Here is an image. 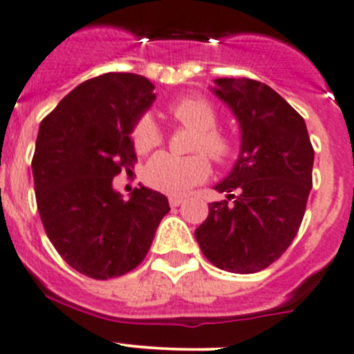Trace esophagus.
<instances>
[{
    "label": "esophagus",
    "instance_id": "34e87169",
    "mask_svg": "<svg viewBox=\"0 0 354 354\" xmlns=\"http://www.w3.org/2000/svg\"><path fill=\"white\" fill-rule=\"evenodd\" d=\"M185 202L183 197H176V195H171L169 197V205L171 207H178V205H181Z\"/></svg>",
    "mask_w": 354,
    "mask_h": 354
}]
</instances>
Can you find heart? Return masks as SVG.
<instances>
[{"mask_svg":"<svg viewBox=\"0 0 354 354\" xmlns=\"http://www.w3.org/2000/svg\"><path fill=\"white\" fill-rule=\"evenodd\" d=\"M167 114L185 128L195 131L188 157L162 152L153 156L143 167V181L162 194L183 195L211 173L209 155L214 162L225 164L235 153V140L218 126V111L204 97H183L167 105ZM162 131L152 115L143 114L131 128V142L138 153H149L162 143ZM207 153V156L205 153Z\"/></svg>","mask_w":354,"mask_h":354,"instance_id":"1","label":"heart"}]
</instances>
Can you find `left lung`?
Returning a JSON list of instances; mask_svg holds the SVG:
<instances>
[{
    "label": "left lung",
    "mask_w": 354,
    "mask_h": 354,
    "mask_svg": "<svg viewBox=\"0 0 354 354\" xmlns=\"http://www.w3.org/2000/svg\"><path fill=\"white\" fill-rule=\"evenodd\" d=\"M214 93L242 128V152L195 230L204 256L232 273H256L292 243L313 187L315 150L304 119L264 82L216 79Z\"/></svg>",
    "instance_id": "8db88e82"
}]
</instances>
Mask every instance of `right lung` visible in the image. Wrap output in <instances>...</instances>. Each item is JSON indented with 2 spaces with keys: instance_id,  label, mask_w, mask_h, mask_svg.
<instances>
[{
  "instance_id": "obj_1",
  "label": "right lung",
  "mask_w": 354,
  "mask_h": 354,
  "mask_svg": "<svg viewBox=\"0 0 354 354\" xmlns=\"http://www.w3.org/2000/svg\"><path fill=\"white\" fill-rule=\"evenodd\" d=\"M156 100L143 75L109 72L81 82L41 121L32 157L41 223L62 259L95 280L122 277L149 252L166 195L112 181L136 162L129 133Z\"/></svg>"
}]
</instances>
